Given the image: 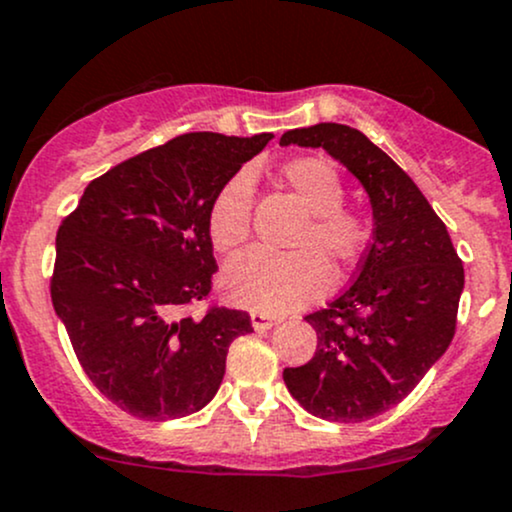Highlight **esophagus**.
<instances>
[{
    "instance_id": "34e87169",
    "label": "esophagus",
    "mask_w": 512,
    "mask_h": 512,
    "mask_svg": "<svg viewBox=\"0 0 512 512\" xmlns=\"http://www.w3.org/2000/svg\"><path fill=\"white\" fill-rule=\"evenodd\" d=\"M250 320H252V328H255L257 333H265V330L274 328V325L279 323V318L269 316V313H262V311H252Z\"/></svg>"
}]
</instances>
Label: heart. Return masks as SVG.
<instances>
[{"label":"heart","mask_w":512,"mask_h":512,"mask_svg":"<svg viewBox=\"0 0 512 512\" xmlns=\"http://www.w3.org/2000/svg\"><path fill=\"white\" fill-rule=\"evenodd\" d=\"M279 179L308 213L306 223L291 235L294 252L255 250L230 262L223 272V294L245 308L284 313L325 294L333 272H350L372 245V218L345 204V182L338 167L323 155H299L279 167ZM255 179L238 170L213 194L206 211L211 245L221 255L250 240Z\"/></svg>","instance_id":"obj_1"}]
</instances>
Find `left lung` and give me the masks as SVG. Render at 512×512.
I'll use <instances>...</instances> for the list:
<instances>
[{
    "instance_id": "1",
    "label": "left lung",
    "mask_w": 512,
    "mask_h": 512,
    "mask_svg": "<svg viewBox=\"0 0 512 512\" xmlns=\"http://www.w3.org/2000/svg\"><path fill=\"white\" fill-rule=\"evenodd\" d=\"M279 143L328 150L372 201L374 238L352 284L306 316L318 333L316 355L284 369L286 389L308 413L362 423L401 403L445 355L457 330L462 260L413 179L362 131L318 123Z\"/></svg>"
}]
</instances>
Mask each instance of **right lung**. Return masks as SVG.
Segmentation results:
<instances>
[{"label": "right lung", "mask_w": 512, "mask_h": 512, "mask_svg": "<svg viewBox=\"0 0 512 512\" xmlns=\"http://www.w3.org/2000/svg\"><path fill=\"white\" fill-rule=\"evenodd\" d=\"M272 140L184 133L92 179L55 238L50 299L84 374L145 420L196 413L216 396L245 311L211 306L216 189Z\"/></svg>", "instance_id": "1"}]
</instances>
